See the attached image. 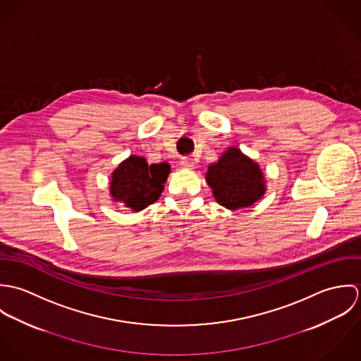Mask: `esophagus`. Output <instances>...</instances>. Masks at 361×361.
<instances>
[{"instance_id":"esophagus-1","label":"esophagus","mask_w":361,"mask_h":361,"mask_svg":"<svg viewBox=\"0 0 361 361\" xmlns=\"http://www.w3.org/2000/svg\"><path fill=\"white\" fill-rule=\"evenodd\" d=\"M180 165L185 166V168H193L195 159H193L192 157H183V158L180 159Z\"/></svg>"}]
</instances>
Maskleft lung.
<instances>
[{"label":"left lung","mask_w":361,"mask_h":361,"mask_svg":"<svg viewBox=\"0 0 361 361\" xmlns=\"http://www.w3.org/2000/svg\"><path fill=\"white\" fill-rule=\"evenodd\" d=\"M206 180L216 203L232 211L253 206L265 193L257 162L238 147H229L218 162L208 166Z\"/></svg>","instance_id":"obj_1"}]
</instances>
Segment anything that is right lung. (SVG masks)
<instances>
[{
  "mask_svg": "<svg viewBox=\"0 0 361 361\" xmlns=\"http://www.w3.org/2000/svg\"><path fill=\"white\" fill-rule=\"evenodd\" d=\"M169 172L168 162L149 165L146 158L130 155L112 172L111 197L135 212L142 211L158 200Z\"/></svg>",
  "mask_w": 361,
  "mask_h": 361,
  "instance_id": "obj_1",
  "label": "right lung"
}]
</instances>
